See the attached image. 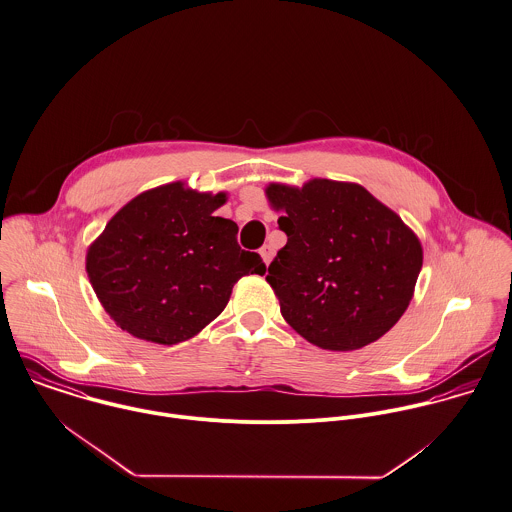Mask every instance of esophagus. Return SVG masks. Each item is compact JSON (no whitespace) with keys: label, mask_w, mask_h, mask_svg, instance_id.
<instances>
[{"label":"esophagus","mask_w":512,"mask_h":512,"mask_svg":"<svg viewBox=\"0 0 512 512\" xmlns=\"http://www.w3.org/2000/svg\"><path fill=\"white\" fill-rule=\"evenodd\" d=\"M273 255H275V249H273L271 243H267V245L261 247V257H263V261H265L267 265L273 261Z\"/></svg>","instance_id":"34e87169"}]
</instances>
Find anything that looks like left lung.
I'll return each instance as SVG.
<instances>
[{"instance_id":"8db88e82","label":"left lung","mask_w":512,"mask_h":512,"mask_svg":"<svg viewBox=\"0 0 512 512\" xmlns=\"http://www.w3.org/2000/svg\"><path fill=\"white\" fill-rule=\"evenodd\" d=\"M287 245L267 281L283 318L310 344L356 350L384 336L406 312L423 253L419 239L358 184H271Z\"/></svg>"}]
</instances>
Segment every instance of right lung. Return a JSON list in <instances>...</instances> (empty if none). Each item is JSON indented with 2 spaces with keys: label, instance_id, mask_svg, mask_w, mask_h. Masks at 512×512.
Returning <instances> with one entry per match:
<instances>
[{
  "label": "right lung",
  "instance_id": "add662e5",
  "mask_svg": "<svg viewBox=\"0 0 512 512\" xmlns=\"http://www.w3.org/2000/svg\"><path fill=\"white\" fill-rule=\"evenodd\" d=\"M225 196L180 182L136 196L87 253L104 310L136 338L178 344L198 334L243 275H265L257 253L237 243V223L215 215Z\"/></svg>",
  "mask_w": 512,
  "mask_h": 512
}]
</instances>
